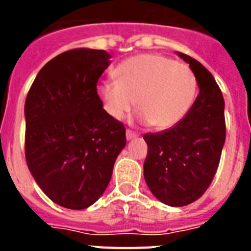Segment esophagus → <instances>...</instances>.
<instances>
[{
    "label": "esophagus",
    "mask_w": 251,
    "mask_h": 251,
    "mask_svg": "<svg viewBox=\"0 0 251 251\" xmlns=\"http://www.w3.org/2000/svg\"><path fill=\"white\" fill-rule=\"evenodd\" d=\"M126 136H127L128 141H130V139L136 138V137H137V133H134V132H132V130L128 129L127 132H126Z\"/></svg>",
    "instance_id": "34e87169"
}]
</instances>
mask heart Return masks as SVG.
I'll return each mask as SVG.
<instances>
[{"mask_svg":"<svg viewBox=\"0 0 251 251\" xmlns=\"http://www.w3.org/2000/svg\"><path fill=\"white\" fill-rule=\"evenodd\" d=\"M117 80L97 88L109 117L122 121L136 105L138 119L157 129L174 127L185 117L196 93V77L185 64L159 54L129 57L114 70Z\"/></svg>","mask_w":251,"mask_h":251,"instance_id":"1","label":"heart"}]
</instances>
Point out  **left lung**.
<instances>
[{"instance_id":"8db88e82","label":"left lung","mask_w":251,"mask_h":251,"mask_svg":"<svg viewBox=\"0 0 251 251\" xmlns=\"http://www.w3.org/2000/svg\"><path fill=\"white\" fill-rule=\"evenodd\" d=\"M190 64L200 93L185 118L170 129L147 133L146 183L161 202L181 207L199 200L211 185L225 143L224 97L214 76L194 57Z\"/></svg>"}]
</instances>
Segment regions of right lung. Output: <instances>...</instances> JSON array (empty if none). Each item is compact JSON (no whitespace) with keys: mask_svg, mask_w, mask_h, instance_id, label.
<instances>
[{"mask_svg":"<svg viewBox=\"0 0 251 251\" xmlns=\"http://www.w3.org/2000/svg\"><path fill=\"white\" fill-rule=\"evenodd\" d=\"M104 50L73 49L45 64L25 101V156L46 196L70 210L98 200L126 147V128L103 109L97 83Z\"/></svg>","mask_w":251,"mask_h":251,"instance_id":"right-lung-1","label":"right lung"}]
</instances>
